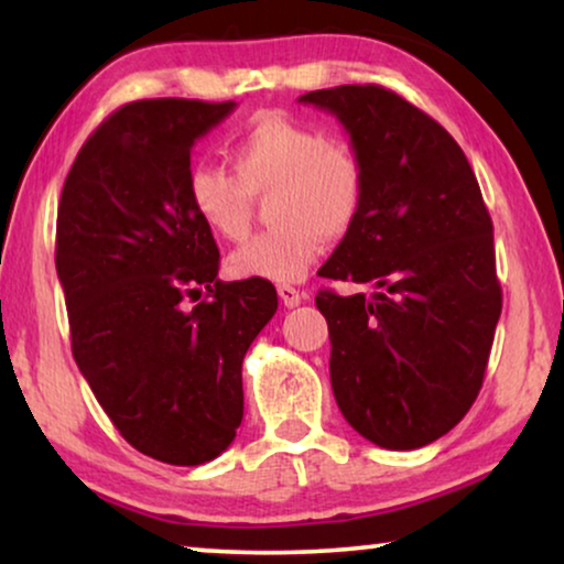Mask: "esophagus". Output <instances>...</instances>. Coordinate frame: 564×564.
Masks as SVG:
<instances>
[{
  "mask_svg": "<svg viewBox=\"0 0 564 564\" xmlns=\"http://www.w3.org/2000/svg\"><path fill=\"white\" fill-rule=\"evenodd\" d=\"M276 295H280V300L288 307H297L300 300H303V292L292 288V284H280V288H276Z\"/></svg>",
  "mask_w": 564,
  "mask_h": 564,
  "instance_id": "obj_1",
  "label": "esophagus"
}]
</instances>
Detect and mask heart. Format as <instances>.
Wrapping results in <instances>:
<instances>
[{
  "mask_svg": "<svg viewBox=\"0 0 564 564\" xmlns=\"http://www.w3.org/2000/svg\"><path fill=\"white\" fill-rule=\"evenodd\" d=\"M230 159L236 174L218 164L192 166L187 199L213 234L236 241L249 230L251 192L274 189V226L230 253V272L241 280H303L328 236H346L359 220L367 174L357 149L341 138L267 112L230 143Z\"/></svg>",
  "mask_w": 564,
  "mask_h": 564,
  "instance_id": "heart-1",
  "label": "heart"
}]
</instances>
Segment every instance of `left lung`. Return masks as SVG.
Wrapping results in <instances>:
<instances>
[{"instance_id": "1", "label": "left lung", "mask_w": 564, "mask_h": 564, "mask_svg": "<svg viewBox=\"0 0 564 564\" xmlns=\"http://www.w3.org/2000/svg\"><path fill=\"white\" fill-rule=\"evenodd\" d=\"M336 115L367 174L359 220L321 267L330 388L354 431L382 449H419L465 419L482 388L503 307L492 220L457 141L377 84L307 91Z\"/></svg>"}]
</instances>
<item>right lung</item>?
<instances>
[{
    "label": "right lung",
    "mask_w": 564,
    "mask_h": 564,
    "mask_svg": "<svg viewBox=\"0 0 564 564\" xmlns=\"http://www.w3.org/2000/svg\"><path fill=\"white\" fill-rule=\"evenodd\" d=\"M234 107H120L82 145L58 203L56 272L79 372L130 446L176 467L236 438L243 357L276 311L272 282L218 280L213 230L187 199L192 145Z\"/></svg>",
    "instance_id": "add662e5"
}]
</instances>
